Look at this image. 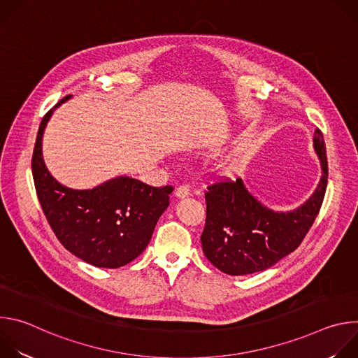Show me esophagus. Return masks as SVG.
I'll list each match as a JSON object with an SVG mask.
<instances>
[{
    "label": "esophagus",
    "instance_id": "1",
    "mask_svg": "<svg viewBox=\"0 0 358 358\" xmlns=\"http://www.w3.org/2000/svg\"><path fill=\"white\" fill-rule=\"evenodd\" d=\"M189 195V188L187 185H180L178 188H176V196L177 198H185Z\"/></svg>",
    "mask_w": 358,
    "mask_h": 358
}]
</instances>
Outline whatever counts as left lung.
<instances>
[{
    "label": "left lung",
    "mask_w": 358,
    "mask_h": 358,
    "mask_svg": "<svg viewBox=\"0 0 358 358\" xmlns=\"http://www.w3.org/2000/svg\"><path fill=\"white\" fill-rule=\"evenodd\" d=\"M313 143L323 174L313 195L293 211L269 210L241 178L208 185L201 243L203 255L217 269L232 276L262 272L301 243L320 211L329 176L324 138L319 129Z\"/></svg>",
    "instance_id": "left-lung-1"
}]
</instances>
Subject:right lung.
<instances>
[{
    "label": "right lung",
    "mask_w": 358,
    "mask_h": 358,
    "mask_svg": "<svg viewBox=\"0 0 358 358\" xmlns=\"http://www.w3.org/2000/svg\"><path fill=\"white\" fill-rule=\"evenodd\" d=\"M69 97L59 100L39 124L32 155L36 195L50 228L71 253L93 266L116 269L145 249L174 188L123 176L92 189L59 184L43 163L42 136L54 110Z\"/></svg>",
    "instance_id": "1"
}]
</instances>
